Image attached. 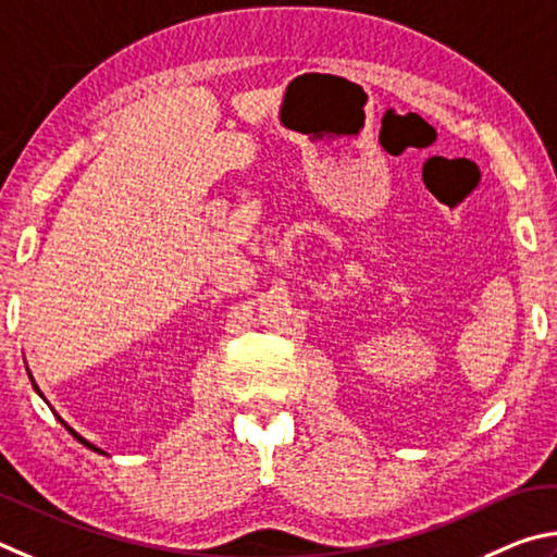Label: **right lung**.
I'll return each mask as SVG.
<instances>
[{"instance_id":"1","label":"right lung","mask_w":557,"mask_h":557,"mask_svg":"<svg viewBox=\"0 0 557 557\" xmlns=\"http://www.w3.org/2000/svg\"><path fill=\"white\" fill-rule=\"evenodd\" d=\"M28 379H32V382H34V376H32V374H28ZM34 388H36V394H38V396H41V398H44V394H41V392H38V386H36V384H34ZM58 421H61V425H63V428H65V431H67V433H71V435H73V437H75V441H77V443H83V445H85V447H90V450H95V453H102V450H100V447H95V445H92V443H87V441H85V437H83V435H77V433H75V431H73V428H71V425H67V423H65V421H63V418H58ZM102 455H104V453H102Z\"/></svg>"}]
</instances>
